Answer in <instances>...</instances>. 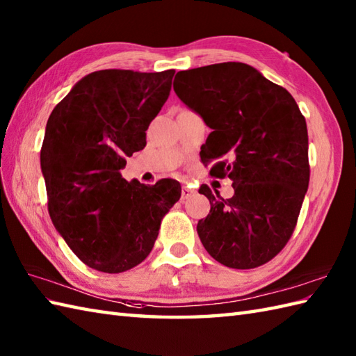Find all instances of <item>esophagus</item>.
Returning <instances> with one entry per match:
<instances>
[{"mask_svg":"<svg viewBox=\"0 0 356 356\" xmlns=\"http://www.w3.org/2000/svg\"><path fill=\"white\" fill-rule=\"evenodd\" d=\"M194 194H195V191H194V190H191L190 186H184V188H182V200L191 199Z\"/></svg>","mask_w":356,"mask_h":356,"instance_id":"1","label":"esophagus"}]
</instances>
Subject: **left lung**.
I'll list each match as a JSON object with an SVG mask.
<instances>
[{
  "instance_id": "left-lung-1",
  "label": "left lung",
  "mask_w": 356,
  "mask_h": 356,
  "mask_svg": "<svg viewBox=\"0 0 356 356\" xmlns=\"http://www.w3.org/2000/svg\"><path fill=\"white\" fill-rule=\"evenodd\" d=\"M174 92L211 128L202 147L213 177H229L223 199L202 185L211 211L197 223L208 254L232 269H252L282 251L297 226L309 186L306 119L286 88L243 63L179 72Z\"/></svg>"
}]
</instances>
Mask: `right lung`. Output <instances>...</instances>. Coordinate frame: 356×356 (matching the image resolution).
Wrapping results in <instances>:
<instances>
[{
    "label": "right lung",
    "instance_id": "obj_1",
    "mask_svg": "<svg viewBox=\"0 0 356 356\" xmlns=\"http://www.w3.org/2000/svg\"><path fill=\"white\" fill-rule=\"evenodd\" d=\"M176 70L108 69L87 74L53 108L41 170L53 225L87 266L125 272L147 259L180 184L127 182L120 174L147 145V130L171 92Z\"/></svg>",
    "mask_w": 356,
    "mask_h": 356
}]
</instances>
